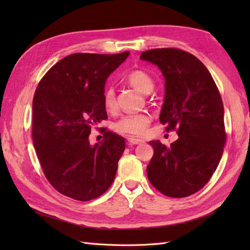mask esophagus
I'll return each instance as SVG.
<instances>
[{
	"label": "esophagus",
	"mask_w": 250,
	"mask_h": 250,
	"mask_svg": "<svg viewBox=\"0 0 250 250\" xmlns=\"http://www.w3.org/2000/svg\"><path fill=\"white\" fill-rule=\"evenodd\" d=\"M128 143L131 145H137V144H143V143H145V141L140 140V139H134V137H129Z\"/></svg>",
	"instance_id": "esophagus-1"
}]
</instances>
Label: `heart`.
<instances>
[{
    "label": "heart",
    "mask_w": 250,
    "mask_h": 250,
    "mask_svg": "<svg viewBox=\"0 0 250 250\" xmlns=\"http://www.w3.org/2000/svg\"><path fill=\"white\" fill-rule=\"evenodd\" d=\"M126 81L132 87L139 90L140 92L148 94L150 93L155 88V83L149 74L144 71L136 70L131 72ZM103 104L105 109L109 113H114L117 109V101L116 93L113 87H107L103 93ZM151 121L150 115L143 111V113L136 114H126L115 124V130L125 135H134L143 136L146 134L148 126Z\"/></svg>",
    "instance_id": "heart-1"
}]
</instances>
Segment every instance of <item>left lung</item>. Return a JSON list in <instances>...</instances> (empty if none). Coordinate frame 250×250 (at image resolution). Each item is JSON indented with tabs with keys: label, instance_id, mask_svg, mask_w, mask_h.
<instances>
[{
	"label": "left lung",
	"instance_id": "1",
	"mask_svg": "<svg viewBox=\"0 0 250 250\" xmlns=\"http://www.w3.org/2000/svg\"><path fill=\"white\" fill-rule=\"evenodd\" d=\"M141 60L157 65L164 77L160 122L177 129L171 146L150 141L153 156L147 176L161 193L185 198L198 192L213 176L226 142L225 109L220 93L206 66L180 49L144 51Z\"/></svg>",
	"mask_w": 250,
	"mask_h": 250
}]
</instances>
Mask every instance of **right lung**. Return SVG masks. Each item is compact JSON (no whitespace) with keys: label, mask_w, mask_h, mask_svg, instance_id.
Segmentation results:
<instances>
[{"label":"right lung","mask_w":250,"mask_h":250,"mask_svg":"<svg viewBox=\"0 0 250 250\" xmlns=\"http://www.w3.org/2000/svg\"><path fill=\"white\" fill-rule=\"evenodd\" d=\"M129 55H70L57 62L36 88L32 106L36 155L52 187L68 198L90 201L114 182L125 139L107 131L101 144L91 145L89 135L93 125L107 118L106 79Z\"/></svg>","instance_id":"add662e5"}]
</instances>
